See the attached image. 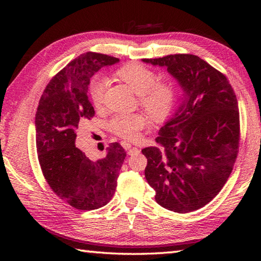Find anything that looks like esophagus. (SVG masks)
Segmentation results:
<instances>
[{
    "instance_id": "1",
    "label": "esophagus",
    "mask_w": 261,
    "mask_h": 261,
    "mask_svg": "<svg viewBox=\"0 0 261 261\" xmlns=\"http://www.w3.org/2000/svg\"><path fill=\"white\" fill-rule=\"evenodd\" d=\"M126 150H127V154H129V156H132V154L139 152V149L136 147H131V146H127Z\"/></svg>"
}]
</instances>
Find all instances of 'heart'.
<instances>
[{
	"label": "heart",
	"instance_id": "heart-1",
	"mask_svg": "<svg viewBox=\"0 0 261 261\" xmlns=\"http://www.w3.org/2000/svg\"><path fill=\"white\" fill-rule=\"evenodd\" d=\"M115 79L129 85L139 95V103L151 118L156 121L165 119L174 104V88L167 82H156V73L146 65L130 63L122 66L114 73ZM108 87V80L103 76L94 79L90 85V97L95 108L104 103V94ZM147 119L141 113L115 115L109 122V129L125 140L134 141L140 136L146 126Z\"/></svg>",
	"mask_w": 261,
	"mask_h": 261
}]
</instances>
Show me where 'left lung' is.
I'll return each mask as SVG.
<instances>
[{
	"instance_id": "8db88e82",
	"label": "left lung",
	"mask_w": 261,
	"mask_h": 261,
	"mask_svg": "<svg viewBox=\"0 0 261 261\" xmlns=\"http://www.w3.org/2000/svg\"><path fill=\"white\" fill-rule=\"evenodd\" d=\"M142 62L167 68L184 92L158 132L162 148L142 149L146 179L160 206L193 212L218 195L233 168L240 140L237 96L226 77L195 55Z\"/></svg>"
}]
</instances>
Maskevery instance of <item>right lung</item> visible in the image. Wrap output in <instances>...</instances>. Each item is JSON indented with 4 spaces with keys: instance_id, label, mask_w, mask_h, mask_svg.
I'll return each mask as SVG.
<instances>
[{
    "instance_id": "right-lung-1",
    "label": "right lung",
    "mask_w": 261,
    "mask_h": 261,
    "mask_svg": "<svg viewBox=\"0 0 261 261\" xmlns=\"http://www.w3.org/2000/svg\"><path fill=\"white\" fill-rule=\"evenodd\" d=\"M115 63L119 59L108 55L82 54L53 77L37 109L36 145L42 174L55 194L77 210H96L111 201L126 156L114 142L107 156L93 162L75 146L79 125L95 113L87 96L91 77Z\"/></svg>"
}]
</instances>
